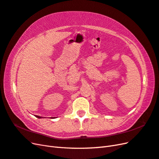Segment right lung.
<instances>
[{
    "label": "right lung",
    "mask_w": 159,
    "mask_h": 159,
    "mask_svg": "<svg viewBox=\"0 0 159 159\" xmlns=\"http://www.w3.org/2000/svg\"><path fill=\"white\" fill-rule=\"evenodd\" d=\"M36 117L37 118H39V119L42 118V117H40V116H38V115H36Z\"/></svg>",
    "instance_id": "right-lung-1"
}]
</instances>
